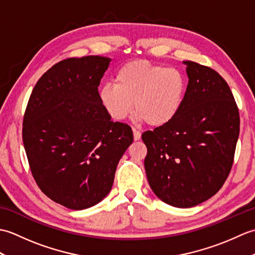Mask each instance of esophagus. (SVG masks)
<instances>
[{"label":"esophagus","mask_w":255,"mask_h":255,"mask_svg":"<svg viewBox=\"0 0 255 255\" xmlns=\"http://www.w3.org/2000/svg\"><path fill=\"white\" fill-rule=\"evenodd\" d=\"M132 132H133V139L136 140V141H137V140H140V138H141V132L137 130L136 128L132 129Z\"/></svg>","instance_id":"obj_1"}]
</instances>
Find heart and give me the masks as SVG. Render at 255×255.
<instances>
[{
  "mask_svg": "<svg viewBox=\"0 0 255 255\" xmlns=\"http://www.w3.org/2000/svg\"><path fill=\"white\" fill-rule=\"evenodd\" d=\"M185 92L186 78L181 70L138 60L124 64L114 84L102 85L97 97L114 121H124L136 107L138 119L161 127L177 116Z\"/></svg>",
  "mask_w": 255,
  "mask_h": 255,
  "instance_id": "b5f03b06",
  "label": "heart"
}]
</instances>
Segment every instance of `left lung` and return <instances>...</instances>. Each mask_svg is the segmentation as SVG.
I'll return each instance as SVG.
<instances>
[{
    "label": "left lung",
    "instance_id": "1",
    "mask_svg": "<svg viewBox=\"0 0 255 255\" xmlns=\"http://www.w3.org/2000/svg\"><path fill=\"white\" fill-rule=\"evenodd\" d=\"M177 116L142 133L149 185L162 202L189 208L209 199L228 177L240 131L229 85L215 70L193 61Z\"/></svg>",
    "mask_w": 255,
    "mask_h": 255
}]
</instances>
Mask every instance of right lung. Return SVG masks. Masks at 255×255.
<instances>
[{
  "instance_id": "1",
  "label": "right lung",
  "mask_w": 255,
  "mask_h": 255,
  "mask_svg": "<svg viewBox=\"0 0 255 255\" xmlns=\"http://www.w3.org/2000/svg\"><path fill=\"white\" fill-rule=\"evenodd\" d=\"M111 59L69 58L38 80L23 122V142L37 185L73 210L99 204L133 141L128 125L112 122L97 97Z\"/></svg>"
}]
</instances>
